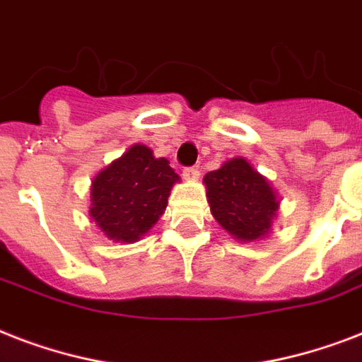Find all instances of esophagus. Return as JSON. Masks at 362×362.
Wrapping results in <instances>:
<instances>
[{"mask_svg": "<svg viewBox=\"0 0 362 362\" xmlns=\"http://www.w3.org/2000/svg\"><path fill=\"white\" fill-rule=\"evenodd\" d=\"M182 176H184L186 180H197L199 169H195V167H184V169H182Z\"/></svg>", "mask_w": 362, "mask_h": 362, "instance_id": "34e87169", "label": "esophagus"}]
</instances>
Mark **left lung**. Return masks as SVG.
Here are the masks:
<instances>
[{
    "mask_svg": "<svg viewBox=\"0 0 362 362\" xmlns=\"http://www.w3.org/2000/svg\"><path fill=\"white\" fill-rule=\"evenodd\" d=\"M206 197L216 221L238 240L252 242L270 231L278 201L269 180L235 158L204 176Z\"/></svg>",
    "mask_w": 362,
    "mask_h": 362,
    "instance_id": "1",
    "label": "left lung"
}]
</instances>
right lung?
<instances>
[{"label": "right lung", "instance_id": "right-lung-1", "mask_svg": "<svg viewBox=\"0 0 362 362\" xmlns=\"http://www.w3.org/2000/svg\"><path fill=\"white\" fill-rule=\"evenodd\" d=\"M178 175L144 144L131 146L92 184L90 214L116 242H135L159 220Z\"/></svg>", "mask_w": 362, "mask_h": 362}]
</instances>
